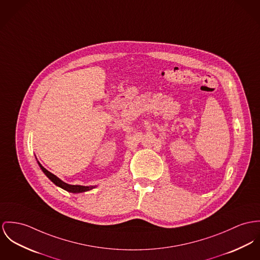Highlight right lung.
I'll list each match as a JSON object with an SVG mask.
<instances>
[{
	"label": "right lung",
	"mask_w": 260,
	"mask_h": 260,
	"mask_svg": "<svg viewBox=\"0 0 260 260\" xmlns=\"http://www.w3.org/2000/svg\"><path fill=\"white\" fill-rule=\"evenodd\" d=\"M39 162V161H38ZM39 165H40V169L43 171V173L51 180L56 186H58L60 188L68 191V192H71V193H82V192H86V191H89V190H92L93 188H95V186H81V185H70V184H67L65 182H63L62 180H60L58 177H56L54 174H52L51 172H49L48 170H46L40 162H39Z\"/></svg>",
	"instance_id": "obj_1"
}]
</instances>
